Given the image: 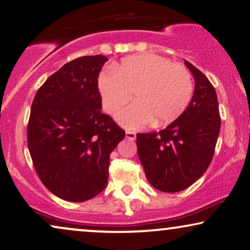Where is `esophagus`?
I'll list each match as a JSON object with an SVG mask.
<instances>
[{"label":"esophagus","instance_id":"esophagus-1","mask_svg":"<svg viewBox=\"0 0 250 250\" xmlns=\"http://www.w3.org/2000/svg\"><path fill=\"white\" fill-rule=\"evenodd\" d=\"M126 138H127L128 140H135V138H136L135 132H132V131H126Z\"/></svg>","mask_w":250,"mask_h":250}]
</instances>
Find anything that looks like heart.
Segmentation results:
<instances>
[{"mask_svg":"<svg viewBox=\"0 0 250 250\" xmlns=\"http://www.w3.org/2000/svg\"><path fill=\"white\" fill-rule=\"evenodd\" d=\"M97 87L102 109L110 115L134 93L138 101L119 111L117 121L127 128H138L153 121L156 126L166 125L179 117L192 97L193 81L183 64L145 53L101 71Z\"/></svg>","mask_w":250,"mask_h":250,"instance_id":"b5f03b06","label":"heart"}]
</instances>
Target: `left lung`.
<instances>
[{"label":"left lung","mask_w":250,"mask_h":250,"mask_svg":"<svg viewBox=\"0 0 250 250\" xmlns=\"http://www.w3.org/2000/svg\"><path fill=\"white\" fill-rule=\"evenodd\" d=\"M194 77L192 100L165 129L138 133V155L149 183L163 192H179L206 172L220 134L221 117L215 88L186 61Z\"/></svg>","instance_id":"obj_1"}]
</instances>
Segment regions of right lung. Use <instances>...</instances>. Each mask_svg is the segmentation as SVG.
<instances>
[{
    "mask_svg": "<svg viewBox=\"0 0 250 250\" xmlns=\"http://www.w3.org/2000/svg\"><path fill=\"white\" fill-rule=\"evenodd\" d=\"M108 58L86 56L64 64L37 90L27 143L40 180L57 197L83 203L104 191L110 153L125 131L102 114L97 80Z\"/></svg>",
    "mask_w": 250,
    "mask_h": 250,
    "instance_id": "right-lung-1",
    "label": "right lung"
}]
</instances>
